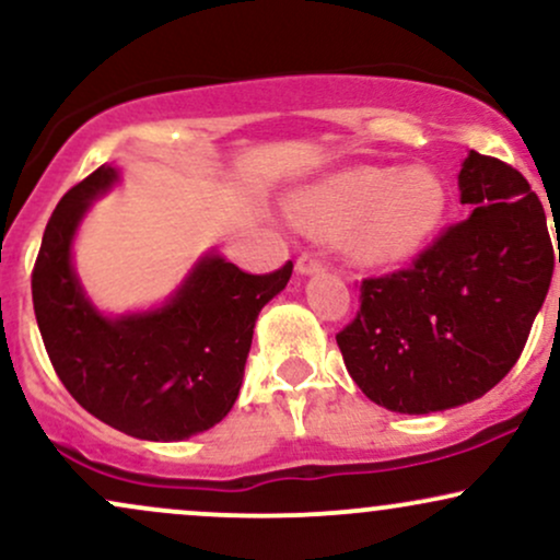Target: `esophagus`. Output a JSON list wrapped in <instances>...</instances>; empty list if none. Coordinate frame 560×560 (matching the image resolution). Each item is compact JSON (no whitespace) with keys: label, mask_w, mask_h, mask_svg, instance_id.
I'll return each instance as SVG.
<instances>
[{"label":"esophagus","mask_w":560,"mask_h":560,"mask_svg":"<svg viewBox=\"0 0 560 560\" xmlns=\"http://www.w3.org/2000/svg\"><path fill=\"white\" fill-rule=\"evenodd\" d=\"M324 271V260L318 258L316 253H305L298 258V273L311 276V273H320Z\"/></svg>","instance_id":"esophagus-1"}]
</instances>
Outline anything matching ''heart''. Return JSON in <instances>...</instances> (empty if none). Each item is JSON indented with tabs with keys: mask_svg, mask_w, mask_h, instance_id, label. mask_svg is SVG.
I'll return each instance as SVG.
<instances>
[{
	"mask_svg": "<svg viewBox=\"0 0 560 560\" xmlns=\"http://www.w3.org/2000/svg\"><path fill=\"white\" fill-rule=\"evenodd\" d=\"M447 210L442 178L429 168H350L305 186L289 215L316 234L347 229L345 247L365 266H397L434 236Z\"/></svg>",
	"mask_w": 560,
	"mask_h": 560,
	"instance_id": "1",
	"label": "heart"
}]
</instances>
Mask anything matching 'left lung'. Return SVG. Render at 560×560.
<instances>
[{
    "label": "left lung",
    "mask_w": 560,
    "mask_h": 560,
    "mask_svg": "<svg viewBox=\"0 0 560 560\" xmlns=\"http://www.w3.org/2000/svg\"><path fill=\"white\" fill-rule=\"evenodd\" d=\"M458 186L466 221L402 271L363 279L361 311L337 334L352 382L395 413L490 392L522 355L552 279L548 221L522 173L471 150Z\"/></svg>",
    "instance_id": "1"
}]
</instances>
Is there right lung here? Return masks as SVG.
<instances>
[{
	"instance_id": "right-lung-1",
	"label": "right lung",
	"mask_w": 560,
	"mask_h": 560,
	"mask_svg": "<svg viewBox=\"0 0 560 560\" xmlns=\"http://www.w3.org/2000/svg\"><path fill=\"white\" fill-rule=\"evenodd\" d=\"M115 182L118 171L100 165L57 202L31 276L36 324L81 408L137 440H186L236 402L255 320L287 287L292 260L255 276L208 253L165 305L102 316L83 294L70 249L89 205Z\"/></svg>"
}]
</instances>
